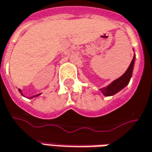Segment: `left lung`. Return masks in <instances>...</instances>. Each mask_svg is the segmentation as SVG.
Segmentation results:
<instances>
[{"mask_svg":"<svg viewBox=\"0 0 152 152\" xmlns=\"http://www.w3.org/2000/svg\"><path fill=\"white\" fill-rule=\"evenodd\" d=\"M134 59L135 56L133 57V60L131 61L130 65L128 67L127 71L124 72L123 76H121L119 78L116 79L115 81H113L107 87H103L101 88L100 91L102 92V94L104 96H113L115 93H117L119 92L120 90H122L124 86H126L128 85V83L129 82V80L132 76V72H133L134 64Z\"/></svg>","mask_w":152,"mask_h":152,"instance_id":"left-lung-1","label":"left lung"}]
</instances>
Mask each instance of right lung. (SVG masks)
I'll list each match as a JSON object with an SVG mask.
<instances>
[{
  "label": "right lung",
  "instance_id": "1",
  "mask_svg": "<svg viewBox=\"0 0 152 152\" xmlns=\"http://www.w3.org/2000/svg\"><path fill=\"white\" fill-rule=\"evenodd\" d=\"M18 91H19V92H20V93H21V94H22V95H23V93H22V91H21V90H20V89H19ZM39 94H38V95H35V96H34V97H31V98H33V97H37V96H39Z\"/></svg>",
  "mask_w": 152,
  "mask_h": 152
}]
</instances>
